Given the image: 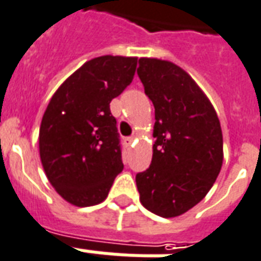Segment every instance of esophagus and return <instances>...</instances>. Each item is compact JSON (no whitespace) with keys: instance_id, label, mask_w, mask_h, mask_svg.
Segmentation results:
<instances>
[{"instance_id":"obj_1","label":"esophagus","mask_w":261,"mask_h":261,"mask_svg":"<svg viewBox=\"0 0 261 261\" xmlns=\"http://www.w3.org/2000/svg\"><path fill=\"white\" fill-rule=\"evenodd\" d=\"M124 142H126L127 146H133L135 142V137H130V138H126L124 139Z\"/></svg>"}]
</instances>
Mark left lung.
Segmentation results:
<instances>
[{"mask_svg": "<svg viewBox=\"0 0 261 261\" xmlns=\"http://www.w3.org/2000/svg\"><path fill=\"white\" fill-rule=\"evenodd\" d=\"M138 76L152 99V164L137 175L141 204L175 218L208 194L223 164V135L214 105L196 81L167 60L141 57Z\"/></svg>", "mask_w": 261, "mask_h": 261, "instance_id": "8db88e82", "label": "left lung"}]
</instances>
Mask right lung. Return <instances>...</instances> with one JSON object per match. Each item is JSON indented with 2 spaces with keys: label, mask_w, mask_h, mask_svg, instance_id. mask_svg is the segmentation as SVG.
Returning a JSON list of instances; mask_svg holds the SVG:
<instances>
[{
  "label": "right lung",
  "mask_w": 261,
  "mask_h": 261,
  "mask_svg": "<svg viewBox=\"0 0 261 261\" xmlns=\"http://www.w3.org/2000/svg\"><path fill=\"white\" fill-rule=\"evenodd\" d=\"M138 57L99 56L56 90L39 127V156L65 201L91 206L108 197L123 170L116 119L109 104L134 77Z\"/></svg>",
  "instance_id": "right-lung-1"
}]
</instances>
